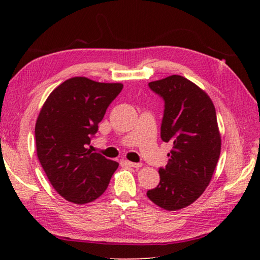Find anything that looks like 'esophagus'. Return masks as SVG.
Instances as JSON below:
<instances>
[{
    "label": "esophagus",
    "mask_w": 260,
    "mask_h": 260,
    "mask_svg": "<svg viewBox=\"0 0 260 260\" xmlns=\"http://www.w3.org/2000/svg\"><path fill=\"white\" fill-rule=\"evenodd\" d=\"M126 164L128 165V166H131V167H136V169H139V167L142 166V164H141V162H133V161H129V160H127Z\"/></svg>",
    "instance_id": "34e87169"
}]
</instances>
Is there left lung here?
Returning <instances> with one entry per match:
<instances>
[{
  "mask_svg": "<svg viewBox=\"0 0 260 260\" xmlns=\"http://www.w3.org/2000/svg\"><path fill=\"white\" fill-rule=\"evenodd\" d=\"M165 102L160 138L173 144L160 181L147 191L149 200L167 211L193 203L212 179L221 150L217 114L210 96L181 76L149 82Z\"/></svg>",
  "mask_w": 260,
  "mask_h": 260,
  "instance_id": "8db88e82",
  "label": "left lung"
}]
</instances>
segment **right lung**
<instances>
[{
  "label": "right lung",
  "instance_id": "right-lung-1",
  "mask_svg": "<svg viewBox=\"0 0 260 260\" xmlns=\"http://www.w3.org/2000/svg\"><path fill=\"white\" fill-rule=\"evenodd\" d=\"M122 83L74 77L48 96L35 124L37 155L51 186L74 204L93 202L107 190L118 169L87 148Z\"/></svg>",
  "mask_w": 260,
  "mask_h": 260
}]
</instances>
